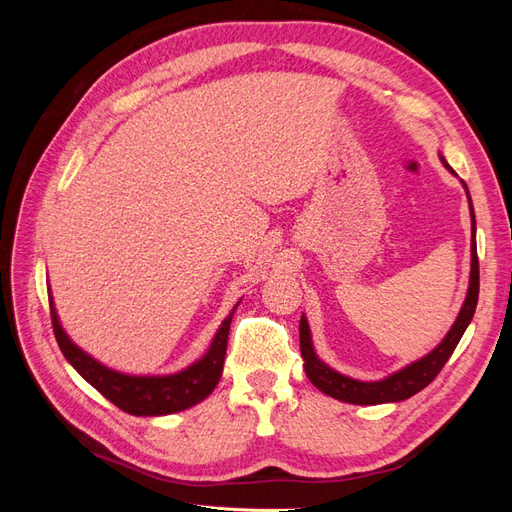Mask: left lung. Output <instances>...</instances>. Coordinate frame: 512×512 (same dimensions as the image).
Masks as SVG:
<instances>
[{"mask_svg": "<svg viewBox=\"0 0 512 512\" xmlns=\"http://www.w3.org/2000/svg\"><path fill=\"white\" fill-rule=\"evenodd\" d=\"M440 160L446 166V170H451L453 175H457L455 170L448 166L444 156L440 153ZM463 183V181H461ZM468 194V205H470V218H472V262H470V286L466 292V301H463L457 320L453 322V327L448 329L442 342L427 352L421 359L393 371L391 376H386L382 380L374 382H363V380H354L350 376L339 374L333 367L324 363L320 356L314 350L312 342V331H309V324L305 314L301 316L299 322V335H301V354H303V367L305 374L316 389H320L324 395H329L333 399L346 401V404H356V406H378V404H393V401H404L418 391H423L425 386L440 374V369L446 365V361L451 359L453 350L457 348L461 335L466 333L468 324L472 322L474 309L478 303V256H476V218H474V207H472V198L468 192V185L463 183Z\"/></svg>", "mask_w": 512, "mask_h": 512, "instance_id": "8db88e82", "label": "left lung"}]
</instances>
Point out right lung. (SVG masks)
I'll use <instances>...</instances> for the list:
<instances>
[{
    "label": "right lung",
    "mask_w": 512,
    "mask_h": 512,
    "mask_svg": "<svg viewBox=\"0 0 512 512\" xmlns=\"http://www.w3.org/2000/svg\"><path fill=\"white\" fill-rule=\"evenodd\" d=\"M51 303V318H53V331L57 337V344L64 352L68 363L79 371V374L100 391L111 404L119 410L134 414V416H164L175 414L181 410H188L200 401L207 399L215 386H218L224 369V356L228 344V331L232 314L239 307L241 301L230 309V314L215 331L209 350L200 356L198 361L188 365L177 374L166 376H130L121 374L117 369H111L96 361L94 356L87 354L83 348L76 346L70 335L64 331L57 316V309L53 303V294H49Z\"/></svg>",
    "instance_id": "1"
}]
</instances>
